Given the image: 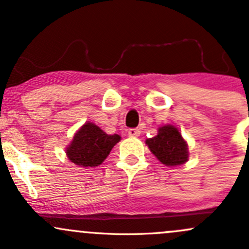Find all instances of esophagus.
<instances>
[{
    "instance_id": "1",
    "label": "esophagus",
    "mask_w": 249,
    "mask_h": 249,
    "mask_svg": "<svg viewBox=\"0 0 249 249\" xmlns=\"http://www.w3.org/2000/svg\"><path fill=\"white\" fill-rule=\"evenodd\" d=\"M128 136L139 137L141 136V130H139V128H130V130H128Z\"/></svg>"
}]
</instances>
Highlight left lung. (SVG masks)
Listing matches in <instances>:
<instances>
[{"mask_svg": "<svg viewBox=\"0 0 249 249\" xmlns=\"http://www.w3.org/2000/svg\"><path fill=\"white\" fill-rule=\"evenodd\" d=\"M146 144L157 159L166 166H178L188 160L187 142L173 125L159 127L158 134L146 139Z\"/></svg>", "mask_w": 249, "mask_h": 249, "instance_id": "obj_1", "label": "left lung"}]
</instances>
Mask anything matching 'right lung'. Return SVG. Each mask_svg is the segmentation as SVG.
<instances>
[{"label":"right lung","instance_id":"1","mask_svg":"<svg viewBox=\"0 0 249 249\" xmlns=\"http://www.w3.org/2000/svg\"><path fill=\"white\" fill-rule=\"evenodd\" d=\"M119 141L118 134H107L93 123H85L67 147V156L81 167L98 166Z\"/></svg>","mask_w":249,"mask_h":249}]
</instances>
